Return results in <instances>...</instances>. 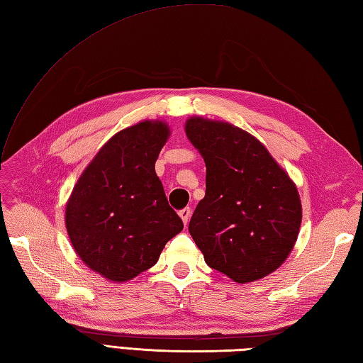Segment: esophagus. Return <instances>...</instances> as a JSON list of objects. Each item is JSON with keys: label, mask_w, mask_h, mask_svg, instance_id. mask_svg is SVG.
<instances>
[{"label": "esophagus", "mask_w": 363, "mask_h": 363, "mask_svg": "<svg viewBox=\"0 0 363 363\" xmlns=\"http://www.w3.org/2000/svg\"><path fill=\"white\" fill-rule=\"evenodd\" d=\"M190 213H191V210L189 208V207H185V208H182V210H179V216H181V220H182V223L187 225V223H189V220H190Z\"/></svg>", "instance_id": "1"}]
</instances>
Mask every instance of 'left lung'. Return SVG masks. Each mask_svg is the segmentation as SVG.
Segmentation results:
<instances>
[{
  "label": "left lung",
  "instance_id": "8db88e82",
  "mask_svg": "<svg viewBox=\"0 0 363 363\" xmlns=\"http://www.w3.org/2000/svg\"><path fill=\"white\" fill-rule=\"evenodd\" d=\"M185 134L206 162V196L189 232L206 263L237 283L272 274L289 257L301 224L297 185L250 133L190 117Z\"/></svg>",
  "mask_w": 363,
  "mask_h": 363
}]
</instances>
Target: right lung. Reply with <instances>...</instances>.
Here are the masks:
<instances>
[{
    "instance_id": "obj_1",
    "label": "right lung",
    "mask_w": 363,
    "mask_h": 363,
    "mask_svg": "<svg viewBox=\"0 0 363 363\" xmlns=\"http://www.w3.org/2000/svg\"><path fill=\"white\" fill-rule=\"evenodd\" d=\"M168 136L162 121L116 133L66 202L65 224L75 254L109 281H130L155 266L165 244L184 229L155 172Z\"/></svg>"
}]
</instances>
